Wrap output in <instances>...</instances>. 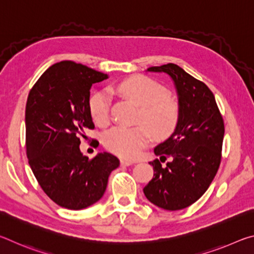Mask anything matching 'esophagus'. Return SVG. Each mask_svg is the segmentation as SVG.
I'll list each match as a JSON object with an SVG mask.
<instances>
[{
  "mask_svg": "<svg viewBox=\"0 0 254 254\" xmlns=\"http://www.w3.org/2000/svg\"><path fill=\"white\" fill-rule=\"evenodd\" d=\"M121 166H126V167H127V166H131L132 165V161H130V160H127V159H121Z\"/></svg>",
  "mask_w": 254,
  "mask_h": 254,
  "instance_id": "obj_1",
  "label": "esophagus"
}]
</instances>
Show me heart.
I'll return each instance as SVG.
<instances>
[{
    "mask_svg": "<svg viewBox=\"0 0 254 254\" xmlns=\"http://www.w3.org/2000/svg\"><path fill=\"white\" fill-rule=\"evenodd\" d=\"M115 92L140 106L135 127H114L104 136L107 150L126 159H135L147 147L153 135L166 140L179 123V106L168 96V91L145 76H131L115 86ZM89 113L97 126L110 122V97L98 92L89 98Z\"/></svg>",
    "mask_w": 254,
    "mask_h": 254,
    "instance_id": "1",
    "label": "heart"
}]
</instances>
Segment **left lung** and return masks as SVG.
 <instances>
[{"instance_id": "obj_1", "label": "left lung", "mask_w": 254, "mask_h": 254, "mask_svg": "<svg viewBox=\"0 0 254 254\" xmlns=\"http://www.w3.org/2000/svg\"><path fill=\"white\" fill-rule=\"evenodd\" d=\"M147 70L171 77L180 117L169 139L154 148L160 160L149 162L154 174L143 192L158 207L183 209L204 195L220 168L224 121L212 91L183 68L167 64ZM167 158L170 162L162 167L161 163Z\"/></svg>"}]
</instances>
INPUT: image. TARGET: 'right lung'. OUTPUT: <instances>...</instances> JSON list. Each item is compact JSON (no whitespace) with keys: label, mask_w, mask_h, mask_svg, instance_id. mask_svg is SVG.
I'll return each instance as SVG.
<instances>
[{"label":"right lung","mask_w":254,"mask_h":254,"mask_svg":"<svg viewBox=\"0 0 254 254\" xmlns=\"http://www.w3.org/2000/svg\"><path fill=\"white\" fill-rule=\"evenodd\" d=\"M109 78L81 64L65 60L41 75L25 106V147L34 177L51 200L83 209L104 195L110 174L120 166L109 152L88 159L80 137L94 128L89 113L92 85Z\"/></svg>","instance_id":"1"}]
</instances>
